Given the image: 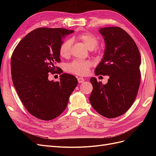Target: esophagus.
<instances>
[{"label": "esophagus", "instance_id": "34e87169", "mask_svg": "<svg viewBox=\"0 0 156 156\" xmlns=\"http://www.w3.org/2000/svg\"><path fill=\"white\" fill-rule=\"evenodd\" d=\"M77 80H78L79 83H83L84 81V79L83 77H79L77 79Z\"/></svg>", "mask_w": 156, "mask_h": 156}]
</instances>
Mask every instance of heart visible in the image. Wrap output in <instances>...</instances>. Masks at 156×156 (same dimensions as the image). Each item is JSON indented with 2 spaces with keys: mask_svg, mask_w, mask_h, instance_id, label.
<instances>
[{
  "mask_svg": "<svg viewBox=\"0 0 156 156\" xmlns=\"http://www.w3.org/2000/svg\"><path fill=\"white\" fill-rule=\"evenodd\" d=\"M77 39L82 41L90 50L95 49L99 44V39L97 36L90 32L81 33L77 36ZM73 41L71 39L64 40L60 44L59 48V54L63 58H68L72 53ZM91 63L89 61L75 60L69 63L66 66V70L68 72L77 75H87L89 72Z\"/></svg>",
  "mask_w": 156,
  "mask_h": 156,
  "instance_id": "obj_1",
  "label": "heart"
}]
</instances>
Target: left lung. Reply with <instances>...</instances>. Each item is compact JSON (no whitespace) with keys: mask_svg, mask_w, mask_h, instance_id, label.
<instances>
[{"mask_svg":"<svg viewBox=\"0 0 156 156\" xmlns=\"http://www.w3.org/2000/svg\"><path fill=\"white\" fill-rule=\"evenodd\" d=\"M99 32L105 49L94 72L109 79L105 84L90 79L93 90L89 100L99 114L113 119L123 115L135 101L140 81V55L134 40L121 28H101Z\"/></svg>","mask_w":156,"mask_h":156,"instance_id":"8db88e82","label":"left lung"}]
</instances>
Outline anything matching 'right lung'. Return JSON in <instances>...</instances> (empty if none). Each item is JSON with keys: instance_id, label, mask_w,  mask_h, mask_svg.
Segmentation results:
<instances>
[{"instance_id": "add662e5", "label": "right lung", "mask_w": 156, "mask_h": 156, "mask_svg": "<svg viewBox=\"0 0 156 156\" xmlns=\"http://www.w3.org/2000/svg\"><path fill=\"white\" fill-rule=\"evenodd\" d=\"M73 30L38 28L17 44L11 58L12 78L19 97L27 110L37 119L51 120L66 108L77 79L68 73L60 81L48 79L49 73H61L59 48Z\"/></svg>"}]
</instances>
